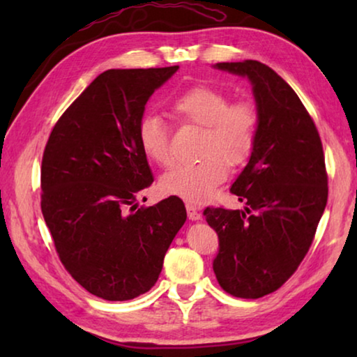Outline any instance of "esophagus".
Wrapping results in <instances>:
<instances>
[{"label": "esophagus", "mask_w": 357, "mask_h": 357, "mask_svg": "<svg viewBox=\"0 0 357 357\" xmlns=\"http://www.w3.org/2000/svg\"><path fill=\"white\" fill-rule=\"evenodd\" d=\"M185 209H187V217H189L190 220H200L202 219L200 211H198L195 206H193V204L187 203L185 204Z\"/></svg>", "instance_id": "34e87169"}]
</instances>
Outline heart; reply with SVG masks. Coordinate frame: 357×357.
<instances>
[{
	"mask_svg": "<svg viewBox=\"0 0 357 357\" xmlns=\"http://www.w3.org/2000/svg\"><path fill=\"white\" fill-rule=\"evenodd\" d=\"M178 118L204 126L198 162L176 164L160 178L167 195L200 203L213 195L228 176V165H238L250 154L257 137L258 116L249 102H231L217 88L193 86L172 100ZM138 144L149 160L168 165L173 159L167 124L155 114L138 123Z\"/></svg>",
	"mask_w": 357,
	"mask_h": 357,
	"instance_id": "heart-1",
	"label": "heart"
}]
</instances>
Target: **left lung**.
Returning <instances> with one entry per match:
<instances>
[{
  "label": "left lung",
  "instance_id": "obj_1",
  "mask_svg": "<svg viewBox=\"0 0 357 357\" xmlns=\"http://www.w3.org/2000/svg\"><path fill=\"white\" fill-rule=\"evenodd\" d=\"M214 69L250 82L258 126L231 185L244 209L203 213L219 236L213 269L227 293L258 299L280 288L310 249L328 203L323 144L298 94L268 66L247 59Z\"/></svg>",
  "mask_w": 357,
  "mask_h": 357
}]
</instances>
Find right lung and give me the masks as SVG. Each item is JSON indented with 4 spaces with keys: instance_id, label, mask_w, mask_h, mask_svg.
Returning <instances> with one entry per match:
<instances>
[{
    "instance_id": "right-lung-1",
    "label": "right lung",
    "mask_w": 357,
    "mask_h": 357,
    "mask_svg": "<svg viewBox=\"0 0 357 357\" xmlns=\"http://www.w3.org/2000/svg\"><path fill=\"white\" fill-rule=\"evenodd\" d=\"M179 66L110 69L78 96L53 128L42 157V214L59 259L98 298L149 291L187 213L178 197L138 208L153 184L138 144L151 96Z\"/></svg>"
}]
</instances>
